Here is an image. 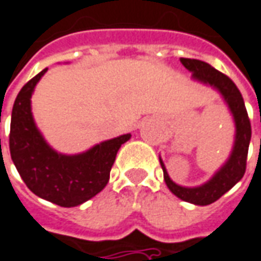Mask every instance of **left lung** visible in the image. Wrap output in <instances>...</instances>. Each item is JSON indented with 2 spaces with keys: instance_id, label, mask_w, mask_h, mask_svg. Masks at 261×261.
Segmentation results:
<instances>
[{
  "instance_id": "left-lung-1",
  "label": "left lung",
  "mask_w": 261,
  "mask_h": 261,
  "mask_svg": "<svg viewBox=\"0 0 261 261\" xmlns=\"http://www.w3.org/2000/svg\"><path fill=\"white\" fill-rule=\"evenodd\" d=\"M184 66L192 73V80L198 82L200 85L212 87L213 90L219 93L222 99L227 106L229 112L232 114L233 123H234V141L229 158L225 164L220 167L215 174L198 187H182L178 185L169 178L167 168L160 156L162 171H164V181L167 184L168 189L179 199L205 206L211 205L215 200H218L225 195L229 189H232L238 184L246 171V160H247V151L251 138L250 120L246 112L245 101L239 92L236 85L229 79L226 74L220 73L206 62L198 61V59H188L181 58Z\"/></svg>"
}]
</instances>
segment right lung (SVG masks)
Listing matches in <instances>:
<instances>
[{
  "label": "right lung",
  "instance_id": "add662e5",
  "mask_svg": "<svg viewBox=\"0 0 261 261\" xmlns=\"http://www.w3.org/2000/svg\"><path fill=\"white\" fill-rule=\"evenodd\" d=\"M46 70L29 80L16 96L11 116V158L36 196L59 206L73 207L105 189L118 149L131 134L101 141L79 154H62L52 148L38 128L31 106L34 90Z\"/></svg>",
  "mask_w": 261,
  "mask_h": 261
}]
</instances>
